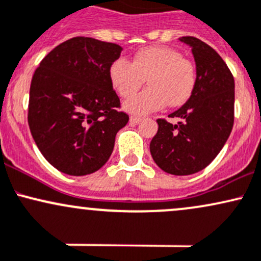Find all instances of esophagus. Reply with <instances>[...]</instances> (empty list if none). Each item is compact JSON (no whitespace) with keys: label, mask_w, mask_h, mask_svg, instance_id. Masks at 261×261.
Listing matches in <instances>:
<instances>
[{"label":"esophagus","mask_w":261,"mask_h":261,"mask_svg":"<svg viewBox=\"0 0 261 261\" xmlns=\"http://www.w3.org/2000/svg\"><path fill=\"white\" fill-rule=\"evenodd\" d=\"M129 122L133 123V124H137V123L142 122V117H137V116H132L129 118Z\"/></svg>","instance_id":"34e87169"}]
</instances>
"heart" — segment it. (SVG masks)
I'll return each instance as SVG.
<instances>
[{"mask_svg": "<svg viewBox=\"0 0 261 261\" xmlns=\"http://www.w3.org/2000/svg\"><path fill=\"white\" fill-rule=\"evenodd\" d=\"M146 79L149 87L124 102L133 115H146L162 110L166 103L182 106L195 91L197 71L194 64L169 46L154 45L140 49L128 61L118 58L110 67V80L122 97L134 95Z\"/></svg>", "mask_w": 261, "mask_h": 261, "instance_id": "b5f03b06", "label": "heart"}]
</instances>
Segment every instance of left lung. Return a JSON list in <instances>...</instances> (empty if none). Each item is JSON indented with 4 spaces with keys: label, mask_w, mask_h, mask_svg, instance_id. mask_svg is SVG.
I'll return each mask as SVG.
<instances>
[{
    "label": "left lung",
    "mask_w": 261,
    "mask_h": 261,
    "mask_svg": "<svg viewBox=\"0 0 261 261\" xmlns=\"http://www.w3.org/2000/svg\"><path fill=\"white\" fill-rule=\"evenodd\" d=\"M191 46L197 83L189 101L169 117L158 119L150 153L160 169L171 175H191L212 163L227 142L234 123V77L227 64L208 44L181 37Z\"/></svg>",
    "instance_id": "1"
}]
</instances>
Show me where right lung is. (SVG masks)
Wrapping results in <instances>:
<instances>
[{"mask_svg": "<svg viewBox=\"0 0 261 261\" xmlns=\"http://www.w3.org/2000/svg\"><path fill=\"white\" fill-rule=\"evenodd\" d=\"M122 46L75 37L40 61L29 90L28 124L43 156L72 176L97 171L115 146L116 134L129 121L119 112L110 67Z\"/></svg>", "mask_w": 261, "mask_h": 261, "instance_id": "1", "label": "right lung"}]
</instances>
